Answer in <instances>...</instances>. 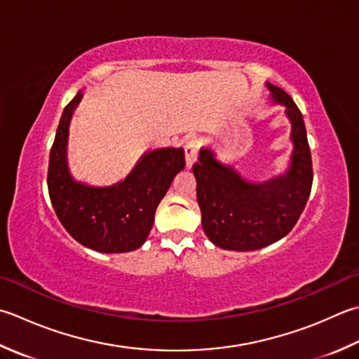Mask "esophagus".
Returning <instances> with one entry per match:
<instances>
[{"mask_svg": "<svg viewBox=\"0 0 359 359\" xmlns=\"http://www.w3.org/2000/svg\"><path fill=\"white\" fill-rule=\"evenodd\" d=\"M201 140L199 138H193L189 140L185 146V158H187V166L191 168L196 160H198V154L201 149Z\"/></svg>", "mask_w": 359, "mask_h": 359, "instance_id": "1", "label": "esophagus"}]
</instances>
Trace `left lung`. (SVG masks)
<instances>
[{
  "mask_svg": "<svg viewBox=\"0 0 359 359\" xmlns=\"http://www.w3.org/2000/svg\"><path fill=\"white\" fill-rule=\"evenodd\" d=\"M272 102L285 107L291 124L292 151L287 168L273 177L249 180L202 147L193 166L202 227L208 240L226 250L263 249L286 236L296 226L313 185L311 152L297 105L280 87L266 82Z\"/></svg>",
  "mask_w": 359,
  "mask_h": 359,
  "instance_id": "obj_1",
  "label": "left lung"
}]
</instances>
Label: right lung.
I'll return each instance as SVG.
<instances>
[{
    "mask_svg": "<svg viewBox=\"0 0 359 359\" xmlns=\"http://www.w3.org/2000/svg\"><path fill=\"white\" fill-rule=\"evenodd\" d=\"M76 93L62 111L49 152L48 191L54 212L77 243L102 254H124L146 243L160 201L185 168L182 147L144 152L135 168L114 185L95 187L76 180L68 168L69 121L82 100Z\"/></svg>",
    "mask_w": 359,
    "mask_h": 359,
    "instance_id": "obj_1",
    "label": "right lung"
}]
</instances>
